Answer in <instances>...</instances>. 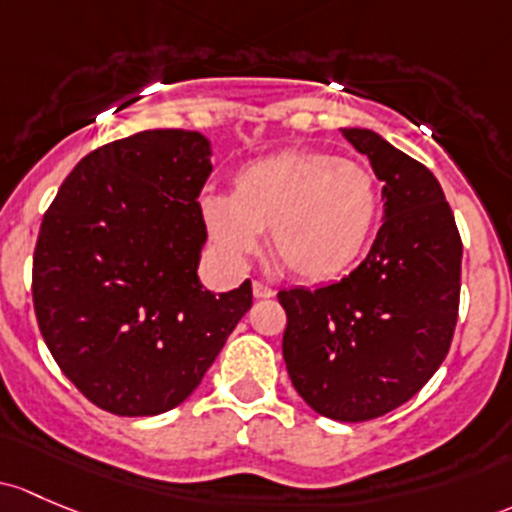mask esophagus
<instances>
[{
    "label": "esophagus",
    "instance_id": "1",
    "mask_svg": "<svg viewBox=\"0 0 512 512\" xmlns=\"http://www.w3.org/2000/svg\"><path fill=\"white\" fill-rule=\"evenodd\" d=\"M252 294H255L257 299H270L277 294V289L270 287V284H265V282H252Z\"/></svg>",
    "mask_w": 512,
    "mask_h": 512
}]
</instances>
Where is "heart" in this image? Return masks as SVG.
Wrapping results in <instances>:
<instances>
[{
    "instance_id": "b5f03b06",
    "label": "heart",
    "mask_w": 512,
    "mask_h": 512,
    "mask_svg": "<svg viewBox=\"0 0 512 512\" xmlns=\"http://www.w3.org/2000/svg\"><path fill=\"white\" fill-rule=\"evenodd\" d=\"M378 208L373 174L319 149L250 161L235 174L233 196L201 198L203 225L225 255L250 260L272 228L274 255L304 282L341 277L368 245Z\"/></svg>"
}]
</instances>
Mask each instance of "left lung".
Here are the masks:
<instances>
[{"instance_id": "obj_1", "label": "left lung", "mask_w": 512, "mask_h": 512, "mask_svg": "<svg viewBox=\"0 0 512 512\" xmlns=\"http://www.w3.org/2000/svg\"><path fill=\"white\" fill-rule=\"evenodd\" d=\"M383 181L385 223L355 270L284 289L282 355L294 390L338 422L383 417L417 395L449 353L459 316L461 235L432 171L370 129H343Z\"/></svg>"}]
</instances>
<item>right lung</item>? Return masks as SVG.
Masks as SVG:
<instances>
[{
  "label": "right lung",
  "instance_id": "1",
  "mask_svg": "<svg viewBox=\"0 0 512 512\" xmlns=\"http://www.w3.org/2000/svg\"><path fill=\"white\" fill-rule=\"evenodd\" d=\"M201 132L147 129L80 159L41 220L34 311L58 368L100 410L149 417L186 400L252 306L250 279H198L211 176Z\"/></svg>",
  "mask_w": 512,
  "mask_h": 512
}]
</instances>
